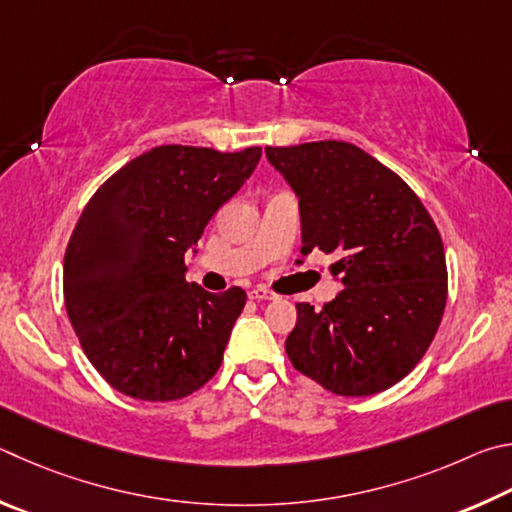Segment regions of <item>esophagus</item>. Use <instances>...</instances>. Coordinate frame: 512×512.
I'll list each match as a JSON object with an SVG mask.
<instances>
[{
    "label": "esophagus",
    "mask_w": 512,
    "mask_h": 512,
    "mask_svg": "<svg viewBox=\"0 0 512 512\" xmlns=\"http://www.w3.org/2000/svg\"><path fill=\"white\" fill-rule=\"evenodd\" d=\"M249 299H254V301H272V299H276L272 292H267V290H263V288H256V290H251L249 292Z\"/></svg>",
    "instance_id": "34e87169"
}]
</instances>
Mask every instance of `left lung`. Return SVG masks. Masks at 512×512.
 Returning <instances> with one entry per match:
<instances>
[{
    "mask_svg": "<svg viewBox=\"0 0 512 512\" xmlns=\"http://www.w3.org/2000/svg\"><path fill=\"white\" fill-rule=\"evenodd\" d=\"M301 209V254H335L344 290L297 303L294 369L337 396H373L423 360L447 303L441 233L409 184L346 141L267 146Z\"/></svg>",
    "mask_w": 512,
    "mask_h": 512,
    "instance_id": "1",
    "label": "left lung"
}]
</instances>
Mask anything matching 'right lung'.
I'll use <instances>...</instances> for the list:
<instances>
[{
    "mask_svg": "<svg viewBox=\"0 0 512 512\" xmlns=\"http://www.w3.org/2000/svg\"><path fill=\"white\" fill-rule=\"evenodd\" d=\"M261 152L157 146L89 197L65 251L62 290L87 360L116 391L168 402L218 373L247 292L188 283L184 254Z\"/></svg>",
    "mask_w": 512,
    "mask_h": 512,
    "instance_id": "1",
    "label": "right lung"
}]
</instances>
